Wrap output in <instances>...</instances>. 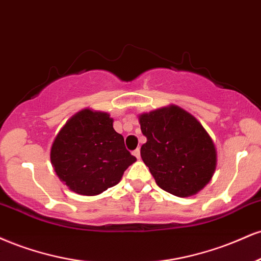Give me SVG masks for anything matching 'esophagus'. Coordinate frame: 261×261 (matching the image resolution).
<instances>
[{
    "mask_svg": "<svg viewBox=\"0 0 261 261\" xmlns=\"http://www.w3.org/2000/svg\"><path fill=\"white\" fill-rule=\"evenodd\" d=\"M133 155L136 156L137 159H140V149H136V150H134Z\"/></svg>",
    "mask_w": 261,
    "mask_h": 261,
    "instance_id": "34e87169",
    "label": "esophagus"
}]
</instances>
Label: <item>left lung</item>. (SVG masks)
<instances>
[{"label": "left lung", "mask_w": 261, "mask_h": 261, "mask_svg": "<svg viewBox=\"0 0 261 261\" xmlns=\"http://www.w3.org/2000/svg\"><path fill=\"white\" fill-rule=\"evenodd\" d=\"M139 123L146 137L140 155L161 189L186 198L210 182L216 168V149L194 116L170 105L143 113Z\"/></svg>", "instance_id": "1"}]
</instances>
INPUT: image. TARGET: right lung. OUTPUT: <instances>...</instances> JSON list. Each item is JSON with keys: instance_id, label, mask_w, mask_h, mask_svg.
<instances>
[{"instance_id": "1", "label": "right lung", "mask_w": 261, "mask_h": 261, "mask_svg": "<svg viewBox=\"0 0 261 261\" xmlns=\"http://www.w3.org/2000/svg\"><path fill=\"white\" fill-rule=\"evenodd\" d=\"M51 164L70 191L97 195L121 180L137 159L113 129L109 113L84 109L61 128L51 146Z\"/></svg>"}]
</instances>
